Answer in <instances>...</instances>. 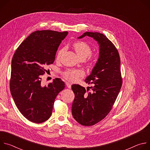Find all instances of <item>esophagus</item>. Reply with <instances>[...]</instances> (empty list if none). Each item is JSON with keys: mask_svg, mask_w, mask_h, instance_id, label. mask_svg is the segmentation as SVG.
Listing matches in <instances>:
<instances>
[{"mask_svg": "<svg viewBox=\"0 0 150 150\" xmlns=\"http://www.w3.org/2000/svg\"><path fill=\"white\" fill-rule=\"evenodd\" d=\"M66 85H67V86L68 87V88H71V83H69V82H66Z\"/></svg>", "mask_w": 150, "mask_h": 150, "instance_id": "obj_1", "label": "esophagus"}]
</instances>
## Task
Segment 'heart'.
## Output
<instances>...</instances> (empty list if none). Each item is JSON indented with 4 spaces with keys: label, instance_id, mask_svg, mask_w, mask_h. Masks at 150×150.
Wrapping results in <instances>:
<instances>
[{
    "label": "heart",
    "instance_id": "1",
    "mask_svg": "<svg viewBox=\"0 0 150 150\" xmlns=\"http://www.w3.org/2000/svg\"><path fill=\"white\" fill-rule=\"evenodd\" d=\"M74 49L79 59H86L91 54V48L86 42L83 41H78L73 45ZM65 49H60L57 53L56 59L59 60ZM84 72L79 69H71L63 72V76L67 79L70 81H75L78 78L84 75Z\"/></svg>",
    "mask_w": 150,
    "mask_h": 150
}]
</instances>
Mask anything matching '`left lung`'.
Here are the masks:
<instances>
[{"mask_svg":"<svg viewBox=\"0 0 150 150\" xmlns=\"http://www.w3.org/2000/svg\"><path fill=\"white\" fill-rule=\"evenodd\" d=\"M88 36L94 38L99 46V56L96 65L85 82L93 86L87 90L79 85L74 84L72 90L75 98L72 114L79 124L92 126L109 114L122 87L120 70V60L115 45L104 34L85 32L78 37Z\"/></svg>","mask_w":150,"mask_h":150,"instance_id":"8db88e82","label":"left lung"}]
</instances>
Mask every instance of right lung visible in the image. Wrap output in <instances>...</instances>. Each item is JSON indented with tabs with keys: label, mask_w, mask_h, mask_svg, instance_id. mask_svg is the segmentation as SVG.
<instances>
[{
	"label": "right lung",
	"mask_w": 150,
	"mask_h": 150,
	"mask_svg": "<svg viewBox=\"0 0 150 150\" xmlns=\"http://www.w3.org/2000/svg\"><path fill=\"white\" fill-rule=\"evenodd\" d=\"M68 33L52 30L32 33L16 49L11 63L10 90L17 108L28 120L40 123L52 115L56 96L65 87L60 78L47 86L41 75L55 59L57 49Z\"/></svg>",
	"instance_id": "add662e5"
}]
</instances>
